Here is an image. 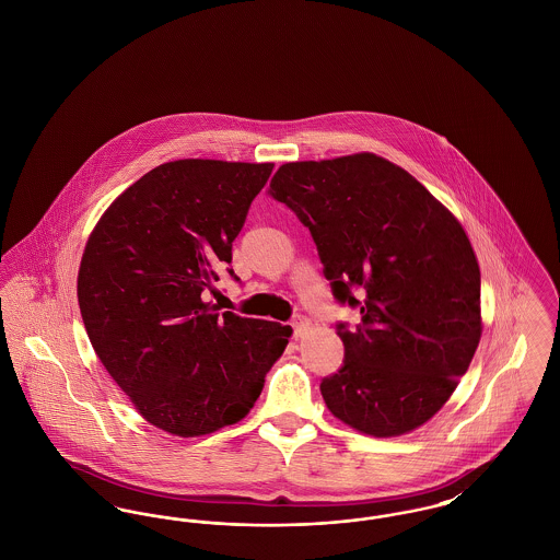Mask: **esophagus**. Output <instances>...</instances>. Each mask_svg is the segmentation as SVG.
<instances>
[{"label": "esophagus", "instance_id": "esophagus-1", "mask_svg": "<svg viewBox=\"0 0 560 560\" xmlns=\"http://www.w3.org/2000/svg\"><path fill=\"white\" fill-rule=\"evenodd\" d=\"M293 338L298 340V338H304L308 331H311V327H313V323L311 319H306V317H295L293 319Z\"/></svg>", "mask_w": 560, "mask_h": 560}]
</instances>
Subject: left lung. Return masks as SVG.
Segmentation results:
<instances>
[{"mask_svg": "<svg viewBox=\"0 0 560 560\" xmlns=\"http://www.w3.org/2000/svg\"><path fill=\"white\" fill-rule=\"evenodd\" d=\"M268 192L308 226L334 295L361 311L357 329L338 325L347 357L320 382L327 409L377 439L427 424L482 334L479 260L459 220L373 153L283 163Z\"/></svg>", "mask_w": 560, "mask_h": 560, "instance_id": "8db88e82", "label": "left lung"}]
</instances>
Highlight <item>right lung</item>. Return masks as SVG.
<instances>
[{"mask_svg":"<svg viewBox=\"0 0 560 560\" xmlns=\"http://www.w3.org/2000/svg\"><path fill=\"white\" fill-rule=\"evenodd\" d=\"M275 163L178 160L126 188L90 233L78 300L88 338L136 411L174 436L237 424L290 325L206 302Z\"/></svg>","mask_w":560,"mask_h":560,"instance_id":"add662e5","label":"right lung"}]
</instances>
